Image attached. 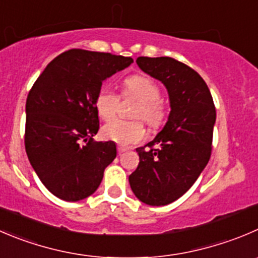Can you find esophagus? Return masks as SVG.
I'll use <instances>...</instances> for the list:
<instances>
[{
  "instance_id": "esophagus-1",
  "label": "esophagus",
  "mask_w": 258,
  "mask_h": 258,
  "mask_svg": "<svg viewBox=\"0 0 258 258\" xmlns=\"http://www.w3.org/2000/svg\"><path fill=\"white\" fill-rule=\"evenodd\" d=\"M126 151H127L126 147H123V146H118V147H117V152H118V155H122V154H123V152H126Z\"/></svg>"
}]
</instances>
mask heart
<instances>
[{
  "label": "heart",
  "instance_id": "heart-1",
  "mask_svg": "<svg viewBox=\"0 0 258 258\" xmlns=\"http://www.w3.org/2000/svg\"><path fill=\"white\" fill-rule=\"evenodd\" d=\"M123 96H132L140 101L135 117L142 118L151 127H157L164 122L165 109L160 102L161 92L159 86L150 77L131 76L123 82ZM119 97L108 88H101L97 93L94 106L102 119H111L116 114ZM104 139L119 145L136 144L144 139L145 130L141 122L112 119L102 128Z\"/></svg>",
  "mask_w": 258,
  "mask_h": 258
}]
</instances>
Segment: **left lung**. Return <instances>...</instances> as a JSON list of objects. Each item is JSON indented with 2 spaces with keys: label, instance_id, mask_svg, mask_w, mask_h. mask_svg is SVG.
I'll return each instance as SVG.
<instances>
[{
  "label": "left lung",
  "instance_id": "1",
  "mask_svg": "<svg viewBox=\"0 0 258 258\" xmlns=\"http://www.w3.org/2000/svg\"><path fill=\"white\" fill-rule=\"evenodd\" d=\"M136 62L165 86L170 113L156 137L136 149L140 162L128 181L142 203L166 206L184 196L208 164L216 107L206 82L190 67L167 56H140Z\"/></svg>",
  "mask_w": 258,
  "mask_h": 258
}]
</instances>
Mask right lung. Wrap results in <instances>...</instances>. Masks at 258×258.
<instances>
[{
  "instance_id": "add662e5",
  "label": "right lung",
  "mask_w": 258,
  "mask_h": 258,
  "mask_svg": "<svg viewBox=\"0 0 258 258\" xmlns=\"http://www.w3.org/2000/svg\"><path fill=\"white\" fill-rule=\"evenodd\" d=\"M131 62L132 57L73 49L51 60L32 86L25 149L39 179L59 199L88 198L116 159L113 141H93L99 130L94 101L102 83Z\"/></svg>"
}]
</instances>
